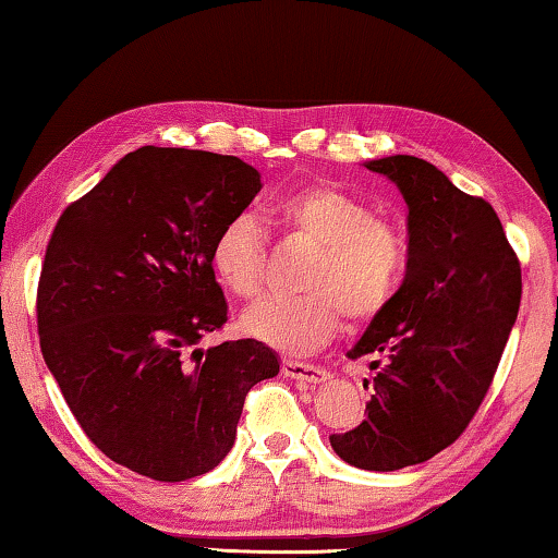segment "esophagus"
Listing matches in <instances>:
<instances>
[{
    "label": "esophagus",
    "mask_w": 558,
    "mask_h": 558,
    "mask_svg": "<svg viewBox=\"0 0 558 558\" xmlns=\"http://www.w3.org/2000/svg\"><path fill=\"white\" fill-rule=\"evenodd\" d=\"M282 373H286L288 378L305 380V384H323V380H328V371L320 368V365L290 361V359L282 361Z\"/></svg>",
    "instance_id": "34e87169"
}]
</instances>
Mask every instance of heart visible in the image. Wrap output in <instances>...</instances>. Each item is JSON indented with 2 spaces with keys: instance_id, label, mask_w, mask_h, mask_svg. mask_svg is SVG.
Instances as JSON below:
<instances>
[{
  "instance_id": "obj_1",
  "label": "heart",
  "mask_w": 558,
  "mask_h": 558,
  "mask_svg": "<svg viewBox=\"0 0 558 558\" xmlns=\"http://www.w3.org/2000/svg\"><path fill=\"white\" fill-rule=\"evenodd\" d=\"M276 226L318 243L298 295H270L247 307L240 326L290 353L318 345L336 330L340 311L363 320L390 303L409 265V243L393 222L332 185L288 190L268 205ZM210 265L232 295L255 298L265 272V232L253 215H235L215 232Z\"/></svg>"
}]
</instances>
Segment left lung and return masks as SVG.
I'll return each instance as SVG.
<instances>
[{
	"label": "left lung",
	"instance_id": "left-lung-1",
	"mask_svg": "<svg viewBox=\"0 0 558 558\" xmlns=\"http://www.w3.org/2000/svg\"><path fill=\"white\" fill-rule=\"evenodd\" d=\"M365 168L396 182L409 205V265L348 351L376 371L368 415L330 446L355 469L398 471L434 459L476 415L517 323L521 265L494 207L436 165L393 155Z\"/></svg>",
	"mask_w": 558,
	"mask_h": 558
}]
</instances>
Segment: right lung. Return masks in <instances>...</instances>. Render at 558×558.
<instances>
[{
  "mask_svg": "<svg viewBox=\"0 0 558 558\" xmlns=\"http://www.w3.org/2000/svg\"><path fill=\"white\" fill-rule=\"evenodd\" d=\"M232 155L140 147L49 238L37 288L39 345L87 438L155 481L213 471L235 444L247 390L278 376L260 340L199 348L228 320L210 245L260 193Z\"/></svg>",
  "mask_w": 558,
  "mask_h": 558,
  "instance_id": "add662e5",
  "label": "right lung"
}]
</instances>
